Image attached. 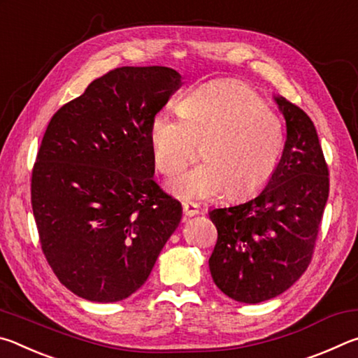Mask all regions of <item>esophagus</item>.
Returning a JSON list of instances; mask_svg holds the SVG:
<instances>
[{
	"instance_id": "1",
	"label": "esophagus",
	"mask_w": 358,
	"mask_h": 358,
	"mask_svg": "<svg viewBox=\"0 0 358 358\" xmlns=\"http://www.w3.org/2000/svg\"><path fill=\"white\" fill-rule=\"evenodd\" d=\"M199 205H196V203H183V213H185V216H196V215H199Z\"/></svg>"
}]
</instances>
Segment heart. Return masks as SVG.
I'll list each match as a JSON object with an SVG mask.
<instances>
[{"mask_svg": "<svg viewBox=\"0 0 358 358\" xmlns=\"http://www.w3.org/2000/svg\"><path fill=\"white\" fill-rule=\"evenodd\" d=\"M155 167L172 177L194 159L203 145L202 161L169 183V191L186 202L229 194L254 196L270 183L280 166L286 131L248 85L220 80L202 85L181 102L180 112H157L150 123Z\"/></svg>", "mask_w": 358, "mask_h": 358, "instance_id": "1", "label": "heart"}]
</instances>
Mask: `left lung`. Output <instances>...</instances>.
I'll return each mask as SVG.
<instances>
[{"label":"left lung","instance_id":"left-lung-1","mask_svg":"<svg viewBox=\"0 0 358 358\" xmlns=\"http://www.w3.org/2000/svg\"><path fill=\"white\" fill-rule=\"evenodd\" d=\"M273 99L287 129L273 178L251 201L208 213L217 229L211 278L250 305L275 299L305 273L329 199V167L311 118L282 96Z\"/></svg>","mask_w":358,"mask_h":358}]
</instances>
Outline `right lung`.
<instances>
[{
  "instance_id": "add662e5",
  "label": "right lung",
  "mask_w": 358,
  "mask_h": 358,
  "mask_svg": "<svg viewBox=\"0 0 358 358\" xmlns=\"http://www.w3.org/2000/svg\"><path fill=\"white\" fill-rule=\"evenodd\" d=\"M181 85L164 66H124L53 115L31 177L41 246L59 282L113 303L141 289L181 220L153 180L150 123Z\"/></svg>"
}]
</instances>
